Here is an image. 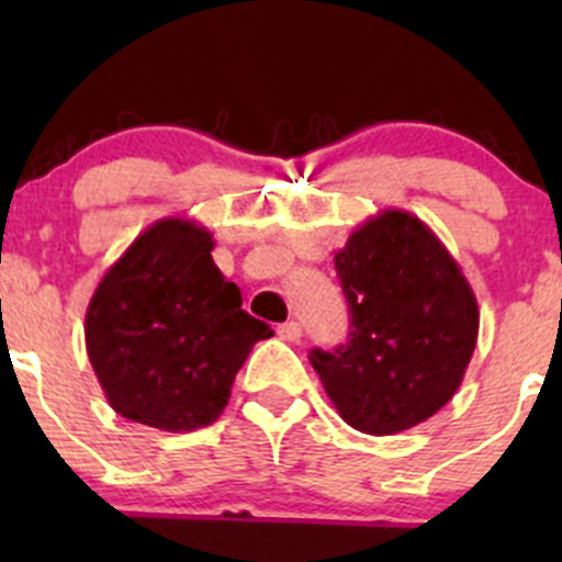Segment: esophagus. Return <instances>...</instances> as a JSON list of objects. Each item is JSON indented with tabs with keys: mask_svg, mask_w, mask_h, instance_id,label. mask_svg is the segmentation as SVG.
I'll return each instance as SVG.
<instances>
[{
	"mask_svg": "<svg viewBox=\"0 0 562 562\" xmlns=\"http://www.w3.org/2000/svg\"><path fill=\"white\" fill-rule=\"evenodd\" d=\"M277 337L285 339V342H299V337H302V326H299L296 321L282 323V326H277Z\"/></svg>",
	"mask_w": 562,
	"mask_h": 562,
	"instance_id": "esophagus-1",
	"label": "esophagus"
}]
</instances>
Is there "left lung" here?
Here are the masks:
<instances>
[{"label": "left lung", "instance_id": "1", "mask_svg": "<svg viewBox=\"0 0 562 562\" xmlns=\"http://www.w3.org/2000/svg\"><path fill=\"white\" fill-rule=\"evenodd\" d=\"M334 269L348 342L310 353L328 400L367 435L427 422L457 394L479 339V304L459 263L416 214L386 209L348 236Z\"/></svg>", "mask_w": 562, "mask_h": 562}]
</instances>
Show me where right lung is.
Instances as JSON below:
<instances>
[{"label": "right lung", "mask_w": 562, "mask_h": 562, "mask_svg": "<svg viewBox=\"0 0 562 562\" xmlns=\"http://www.w3.org/2000/svg\"><path fill=\"white\" fill-rule=\"evenodd\" d=\"M212 249L195 220H157L94 288L87 353L119 416L166 432L209 427L252 345L274 334L241 310Z\"/></svg>", "instance_id": "1"}]
</instances>
